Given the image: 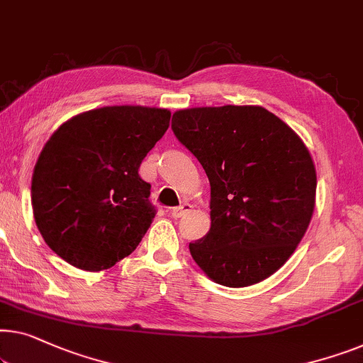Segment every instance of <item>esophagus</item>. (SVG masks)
<instances>
[{"label": "esophagus", "instance_id": "34e87169", "mask_svg": "<svg viewBox=\"0 0 363 363\" xmlns=\"http://www.w3.org/2000/svg\"><path fill=\"white\" fill-rule=\"evenodd\" d=\"M190 211H191V204L190 203H182L180 206L173 208L170 213H172L173 218H182V216H185V214L190 213Z\"/></svg>", "mask_w": 363, "mask_h": 363}]
</instances>
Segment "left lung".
I'll return each mask as SVG.
<instances>
[{
	"label": "left lung",
	"mask_w": 363,
	"mask_h": 363,
	"mask_svg": "<svg viewBox=\"0 0 363 363\" xmlns=\"http://www.w3.org/2000/svg\"><path fill=\"white\" fill-rule=\"evenodd\" d=\"M172 129L211 185V228L190 244L193 260L230 288L273 275L314 211L316 169L306 145L262 106L180 109Z\"/></svg>",
	"instance_id": "8db88e82"
}]
</instances>
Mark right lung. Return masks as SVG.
<instances>
[{
    "instance_id": "1",
    "label": "right lung",
    "mask_w": 363,
    "mask_h": 363,
    "mask_svg": "<svg viewBox=\"0 0 363 363\" xmlns=\"http://www.w3.org/2000/svg\"><path fill=\"white\" fill-rule=\"evenodd\" d=\"M170 116L162 108H98L68 119L47 140L30 196L38 229L60 259L99 272L135 250L157 213L139 167Z\"/></svg>"
}]
</instances>
